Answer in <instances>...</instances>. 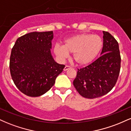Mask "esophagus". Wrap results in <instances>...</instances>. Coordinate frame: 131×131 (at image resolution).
<instances>
[{
	"label": "esophagus",
	"mask_w": 131,
	"mask_h": 131,
	"mask_svg": "<svg viewBox=\"0 0 131 131\" xmlns=\"http://www.w3.org/2000/svg\"><path fill=\"white\" fill-rule=\"evenodd\" d=\"M71 68V67L70 66H69V65H66L65 67H64L63 70H64V71H67V70H68V69Z\"/></svg>",
	"instance_id": "34e87169"
}]
</instances>
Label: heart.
Instances as JSON below:
<instances>
[{
	"label": "heart",
	"mask_w": 131,
	"mask_h": 131,
	"mask_svg": "<svg viewBox=\"0 0 131 131\" xmlns=\"http://www.w3.org/2000/svg\"><path fill=\"white\" fill-rule=\"evenodd\" d=\"M103 45V40L99 36L83 33L65 39L63 46L55 44L53 52L61 60L67 58L70 53H73V59L76 63L87 65L98 57Z\"/></svg>",
	"instance_id": "1"
}]
</instances>
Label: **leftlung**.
<instances>
[{"label":"left lung","mask_w":131,"mask_h":131,"mask_svg":"<svg viewBox=\"0 0 131 131\" xmlns=\"http://www.w3.org/2000/svg\"><path fill=\"white\" fill-rule=\"evenodd\" d=\"M103 32L102 55L87 67L78 69L73 81L76 91L84 98H98L108 93L119 74L121 55L118 42L108 32Z\"/></svg>","instance_id":"obj_1"}]
</instances>
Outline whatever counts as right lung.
Listing matches in <instances>:
<instances>
[{"instance_id": "1", "label": "right lung", "mask_w": 131, "mask_h": 131, "mask_svg": "<svg viewBox=\"0 0 131 131\" xmlns=\"http://www.w3.org/2000/svg\"><path fill=\"white\" fill-rule=\"evenodd\" d=\"M53 36L52 31L28 33L18 37L12 49L10 74L16 88L26 95L46 93L65 67L51 55Z\"/></svg>"}]
</instances>
